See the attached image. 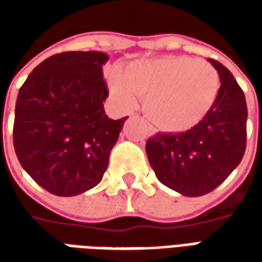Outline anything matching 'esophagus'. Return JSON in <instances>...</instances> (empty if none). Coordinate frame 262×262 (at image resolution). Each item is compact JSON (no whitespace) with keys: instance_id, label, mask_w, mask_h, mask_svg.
I'll return each instance as SVG.
<instances>
[{"instance_id":"34e87169","label":"esophagus","mask_w":262,"mask_h":262,"mask_svg":"<svg viewBox=\"0 0 262 262\" xmlns=\"http://www.w3.org/2000/svg\"><path fill=\"white\" fill-rule=\"evenodd\" d=\"M155 133V129L153 128H148V134H153Z\"/></svg>"}]
</instances>
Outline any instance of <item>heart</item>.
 <instances>
[{
	"label": "heart",
	"instance_id": "obj_1",
	"mask_svg": "<svg viewBox=\"0 0 262 262\" xmlns=\"http://www.w3.org/2000/svg\"><path fill=\"white\" fill-rule=\"evenodd\" d=\"M111 95L126 109L134 107L138 96L144 99L150 121L166 131H185L204 119L216 103L220 77L204 59L165 56L136 61L124 73H107Z\"/></svg>",
	"mask_w": 262,
	"mask_h": 262
}]
</instances>
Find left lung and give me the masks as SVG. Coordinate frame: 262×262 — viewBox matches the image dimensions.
I'll return each instance as SVG.
<instances>
[{
  "label": "left lung",
  "mask_w": 262,
  "mask_h": 262,
  "mask_svg": "<svg viewBox=\"0 0 262 262\" xmlns=\"http://www.w3.org/2000/svg\"><path fill=\"white\" fill-rule=\"evenodd\" d=\"M220 77L216 103L201 122L185 133H159L146 151L157 179L185 196L216 189L241 163L247 148V100L223 64L208 59Z\"/></svg>",
  "instance_id": "1"
}]
</instances>
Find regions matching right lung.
I'll use <instances>...</instances> for the list:
<instances>
[{"mask_svg":"<svg viewBox=\"0 0 262 262\" xmlns=\"http://www.w3.org/2000/svg\"><path fill=\"white\" fill-rule=\"evenodd\" d=\"M103 52L70 51L46 58L27 77L15 102L13 143L36 184L59 196L96 186L126 118L111 119L103 100Z\"/></svg>","mask_w":262,"mask_h":262,"instance_id":"obj_1","label":"right lung"}]
</instances>
